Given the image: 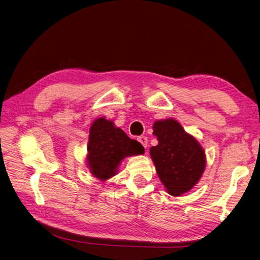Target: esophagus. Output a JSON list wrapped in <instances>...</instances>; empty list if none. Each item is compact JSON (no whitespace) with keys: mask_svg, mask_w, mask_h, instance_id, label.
Masks as SVG:
<instances>
[{"mask_svg":"<svg viewBox=\"0 0 260 260\" xmlns=\"http://www.w3.org/2000/svg\"><path fill=\"white\" fill-rule=\"evenodd\" d=\"M138 141L140 142V144L144 146L145 148H147L148 147V138L146 137V136H140V137H138Z\"/></svg>","mask_w":260,"mask_h":260,"instance_id":"34e87169","label":"esophagus"}]
</instances>
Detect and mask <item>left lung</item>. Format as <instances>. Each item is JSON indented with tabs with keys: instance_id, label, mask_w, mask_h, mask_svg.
<instances>
[{
	"instance_id": "8db88e82",
	"label": "left lung",
	"mask_w": 260,
	"mask_h": 260,
	"mask_svg": "<svg viewBox=\"0 0 260 260\" xmlns=\"http://www.w3.org/2000/svg\"><path fill=\"white\" fill-rule=\"evenodd\" d=\"M153 135L158 144L150 155L167 193L179 197L199 182L205 170L206 155L199 141L174 119L157 120Z\"/></svg>"
}]
</instances>
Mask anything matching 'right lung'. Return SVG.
Instances as JSON below:
<instances>
[{"mask_svg": "<svg viewBox=\"0 0 260 260\" xmlns=\"http://www.w3.org/2000/svg\"><path fill=\"white\" fill-rule=\"evenodd\" d=\"M144 147L131 139L120 127L104 116L96 119L89 128L86 163L91 175L106 181L118 174L120 163L126 156L142 154Z\"/></svg>", "mask_w": 260, "mask_h": 260, "instance_id": "add662e5", "label": "right lung"}]
</instances>
